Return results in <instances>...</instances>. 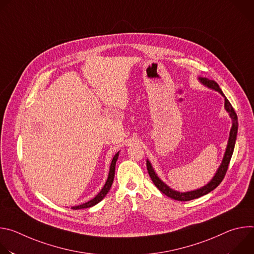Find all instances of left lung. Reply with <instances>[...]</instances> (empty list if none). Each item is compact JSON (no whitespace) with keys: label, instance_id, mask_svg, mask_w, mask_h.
I'll return each mask as SVG.
<instances>
[{"label":"left lung","instance_id":"left-lung-1","mask_svg":"<svg viewBox=\"0 0 254 254\" xmlns=\"http://www.w3.org/2000/svg\"><path fill=\"white\" fill-rule=\"evenodd\" d=\"M198 79L200 80V82L202 84H204L205 86H207V87H209L211 89H214L216 91H218L224 97V107H225L226 112L229 114V116H230V118L232 120V127L230 129L227 148H226V151H225V154H224V157H223V160H222V163H221L220 167L218 168V170H217L215 176L212 178V180L210 181V182L207 185H205L202 188H200V189H197V190H194V191H190V192H183V193L171 189L167 184H165L163 181L157 176V174L155 173V171H154L150 161L147 160L148 173H149L152 181L154 182V184L156 185V187L163 194H165L166 196H168V197H170L172 199L178 200V201H190V200L199 198L201 196H204V195L210 193L216 187H218V185L222 182V180L224 179V177L226 175V172H227V169H228V166H229V163H230L233 151H234L235 140H236V136H237L238 121H237L236 113L233 110V107H232L231 103L229 102V100L225 97V95L222 92V90L219 87V85L217 84V82H215L214 80H210V79L205 78V77H199Z\"/></svg>","mask_w":254,"mask_h":254}]
</instances>
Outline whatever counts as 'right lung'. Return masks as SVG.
Returning a JSON list of instances; mask_svg holds the SVG:
<instances>
[{"label": "right lung", "instance_id": "1", "mask_svg": "<svg viewBox=\"0 0 254 254\" xmlns=\"http://www.w3.org/2000/svg\"><path fill=\"white\" fill-rule=\"evenodd\" d=\"M119 153H117L112 161V164H111V168H110V173H108V178L106 180V182L103 186V188L101 189V191L93 198L91 199L90 201L86 202V203H83L81 205H78V206H73L71 207V209L73 210H77V209H84V208H89V207H92L94 205H96L97 203H99L104 197L105 195L108 193V191H110L112 185H113V182H114V179H115V171H116V164H117V161H118V158H119Z\"/></svg>", "mask_w": 254, "mask_h": 254}]
</instances>
